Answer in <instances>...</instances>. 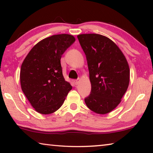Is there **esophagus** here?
Returning a JSON list of instances; mask_svg holds the SVG:
<instances>
[{
    "label": "esophagus",
    "instance_id": "obj_1",
    "mask_svg": "<svg viewBox=\"0 0 153 153\" xmlns=\"http://www.w3.org/2000/svg\"><path fill=\"white\" fill-rule=\"evenodd\" d=\"M79 79H75L74 80V84H76V85H77V84H78V83H79Z\"/></svg>",
    "mask_w": 153,
    "mask_h": 153
}]
</instances>
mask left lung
<instances>
[{
    "label": "left lung",
    "mask_w": 153,
    "mask_h": 153,
    "mask_svg": "<svg viewBox=\"0 0 153 153\" xmlns=\"http://www.w3.org/2000/svg\"><path fill=\"white\" fill-rule=\"evenodd\" d=\"M77 39L86 56L91 82L85 102L95 113H109L120 104L128 88V62L118 46L104 36L80 34Z\"/></svg>",
    "instance_id": "8db88e82"
}]
</instances>
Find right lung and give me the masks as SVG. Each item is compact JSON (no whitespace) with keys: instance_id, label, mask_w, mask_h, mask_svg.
I'll return each instance as SVG.
<instances>
[{"instance_id":"obj_1","label":"right lung","mask_w":153,"mask_h":153,"mask_svg":"<svg viewBox=\"0 0 153 153\" xmlns=\"http://www.w3.org/2000/svg\"><path fill=\"white\" fill-rule=\"evenodd\" d=\"M75 40L73 36L65 33L50 36L36 44L23 62L21 86L37 112H55L71 90L63 77L61 59Z\"/></svg>"}]
</instances>
